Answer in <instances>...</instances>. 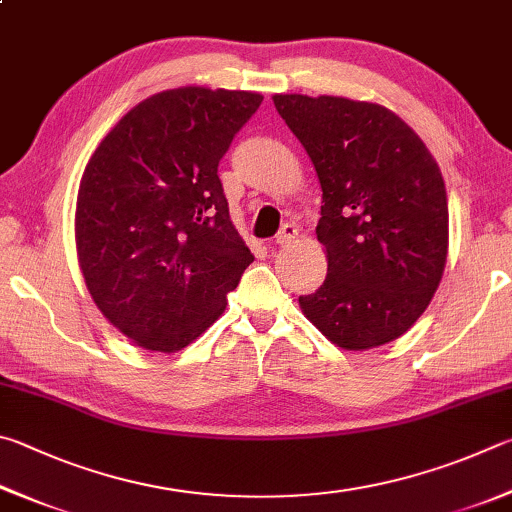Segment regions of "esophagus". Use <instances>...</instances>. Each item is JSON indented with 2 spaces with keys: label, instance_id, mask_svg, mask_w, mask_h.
Wrapping results in <instances>:
<instances>
[{
  "label": "esophagus",
  "instance_id": "1",
  "mask_svg": "<svg viewBox=\"0 0 512 512\" xmlns=\"http://www.w3.org/2000/svg\"><path fill=\"white\" fill-rule=\"evenodd\" d=\"M297 236H299V229H297V224H292V222L283 224L281 231H279V236H276V245H281V247H288V245H292L294 238H297Z\"/></svg>",
  "mask_w": 512,
  "mask_h": 512
}]
</instances>
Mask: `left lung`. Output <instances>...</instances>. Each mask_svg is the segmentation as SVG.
<instances>
[{"label": "left lung", "mask_w": 512, "mask_h": 512, "mask_svg": "<svg viewBox=\"0 0 512 512\" xmlns=\"http://www.w3.org/2000/svg\"><path fill=\"white\" fill-rule=\"evenodd\" d=\"M321 184L324 285L301 312L346 351L389 344L416 324L443 279L450 215L432 152L384 105L274 94Z\"/></svg>", "instance_id": "left-lung-1"}]
</instances>
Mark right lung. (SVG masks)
Returning a JSON list of instances; mask_svg holds the SVG:
<instances>
[{
  "label": "right lung",
  "instance_id": "1",
  "mask_svg": "<svg viewBox=\"0 0 512 512\" xmlns=\"http://www.w3.org/2000/svg\"><path fill=\"white\" fill-rule=\"evenodd\" d=\"M261 101L166 89L134 105L87 161L74 222L80 272L103 317L146 351L195 342L254 261L218 164Z\"/></svg>",
  "mask_w": 512,
  "mask_h": 512
}]
</instances>
